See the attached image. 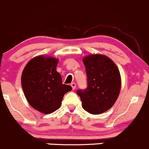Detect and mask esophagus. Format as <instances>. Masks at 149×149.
<instances>
[{
	"label": "esophagus",
	"mask_w": 149,
	"mask_h": 149,
	"mask_svg": "<svg viewBox=\"0 0 149 149\" xmlns=\"http://www.w3.org/2000/svg\"><path fill=\"white\" fill-rule=\"evenodd\" d=\"M70 86H71L72 88H73V89L74 90L75 88H76V83H75V82H73V83H71V84H70Z\"/></svg>",
	"instance_id": "obj_1"
}]
</instances>
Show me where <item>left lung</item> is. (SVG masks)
<instances>
[{
  "instance_id": "1",
  "label": "left lung",
  "mask_w": 149,
  "mask_h": 149,
  "mask_svg": "<svg viewBox=\"0 0 149 149\" xmlns=\"http://www.w3.org/2000/svg\"><path fill=\"white\" fill-rule=\"evenodd\" d=\"M88 87L79 90L82 107L92 115H100L110 109L117 101L121 89V76L116 64L109 57L91 54L83 58Z\"/></svg>"
}]
</instances>
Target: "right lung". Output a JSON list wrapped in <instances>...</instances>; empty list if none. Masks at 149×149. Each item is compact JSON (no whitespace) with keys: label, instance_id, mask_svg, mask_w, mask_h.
I'll return each mask as SVG.
<instances>
[{"label":"right lung","instance_id":"right-lung-1","mask_svg":"<svg viewBox=\"0 0 149 149\" xmlns=\"http://www.w3.org/2000/svg\"><path fill=\"white\" fill-rule=\"evenodd\" d=\"M58 60L51 56L38 55L30 60L22 74V86L26 100L36 110L50 114L59 109L65 93L72 90L63 84L56 70Z\"/></svg>","mask_w":149,"mask_h":149}]
</instances>
